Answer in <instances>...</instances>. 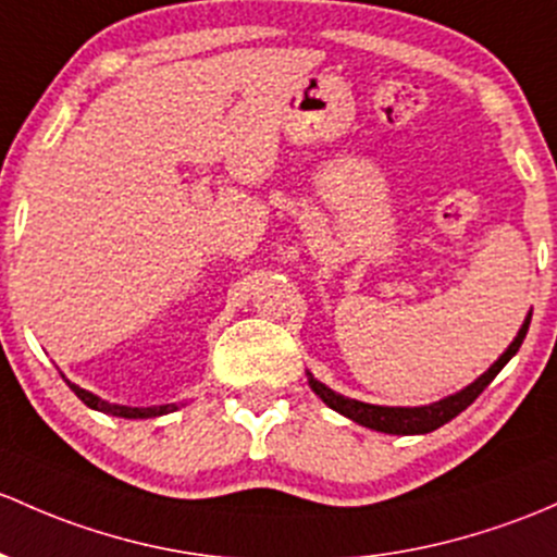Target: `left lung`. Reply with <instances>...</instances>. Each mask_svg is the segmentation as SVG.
Returning a JSON list of instances; mask_svg holds the SVG:
<instances>
[{
    "mask_svg": "<svg viewBox=\"0 0 557 557\" xmlns=\"http://www.w3.org/2000/svg\"><path fill=\"white\" fill-rule=\"evenodd\" d=\"M529 325H531V312L525 314L523 325H520L518 336L512 338L510 347L499 355V360H496L488 371L480 373L475 382L467 384L465 389L454 392V395L443 397V400L430 403V406H413V408L373 406V403H362V400H355V397L338 395V392H333L331 386L318 382V379H314L309 371H307V379H309V386H312L314 395H318L327 408H333V411L342 413V417L357 421L360 426H368V430H376V432H386V435H426V432L437 430V426L448 424L450 419L459 417V413L465 411L472 400H475L480 392L494 382L496 373H499L502 368L512 360L515 352L520 349L525 333H529Z\"/></svg>",
    "mask_w": 557,
    "mask_h": 557,
    "instance_id": "1",
    "label": "left lung"
}]
</instances>
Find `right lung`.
<instances>
[{"label": "right lung", "instance_id": "1", "mask_svg": "<svg viewBox=\"0 0 557 557\" xmlns=\"http://www.w3.org/2000/svg\"><path fill=\"white\" fill-rule=\"evenodd\" d=\"M66 384L72 386L74 395L79 397L82 403H85L87 408H92V411H101V413H109V417H120V419H154V417H165V413H173L178 411L184 403H168V406H149V408H133V406H120V403H109V400H101L98 395H92V392L82 389L79 384H72L66 379Z\"/></svg>", "mask_w": 557, "mask_h": 557}]
</instances>
